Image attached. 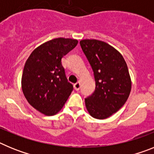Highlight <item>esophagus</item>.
<instances>
[{
    "mask_svg": "<svg viewBox=\"0 0 154 154\" xmlns=\"http://www.w3.org/2000/svg\"><path fill=\"white\" fill-rule=\"evenodd\" d=\"M80 87H81V84H80L79 82H76V83L74 84V89H75L76 91L79 90Z\"/></svg>",
    "mask_w": 154,
    "mask_h": 154,
    "instance_id": "34e87169",
    "label": "esophagus"
}]
</instances>
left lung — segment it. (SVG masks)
Masks as SVG:
<instances>
[{
	"label": "left lung",
	"instance_id": "obj_1",
	"mask_svg": "<svg viewBox=\"0 0 154 154\" xmlns=\"http://www.w3.org/2000/svg\"><path fill=\"white\" fill-rule=\"evenodd\" d=\"M82 49L93 71L96 89L85 99V106L92 117H109L123 106L131 91V79L123 55L102 41L85 39Z\"/></svg>",
	"mask_w": 154,
	"mask_h": 154
}]
</instances>
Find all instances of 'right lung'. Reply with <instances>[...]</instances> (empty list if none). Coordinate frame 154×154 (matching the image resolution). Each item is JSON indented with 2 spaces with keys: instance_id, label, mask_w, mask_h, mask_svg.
Instances as JSON below:
<instances>
[{
  "instance_id": "obj_1",
  "label": "right lung",
  "mask_w": 154,
  "mask_h": 154,
  "mask_svg": "<svg viewBox=\"0 0 154 154\" xmlns=\"http://www.w3.org/2000/svg\"><path fill=\"white\" fill-rule=\"evenodd\" d=\"M77 44L75 39H52L36 48L25 62L21 79L23 93L29 104L45 115L58 113L72 92L62 58Z\"/></svg>"
}]
</instances>
